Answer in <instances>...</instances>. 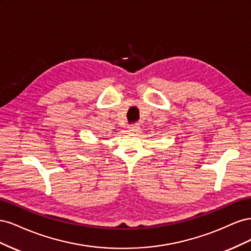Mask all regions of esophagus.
Segmentation results:
<instances>
[{"mask_svg": "<svg viewBox=\"0 0 251 251\" xmlns=\"http://www.w3.org/2000/svg\"><path fill=\"white\" fill-rule=\"evenodd\" d=\"M127 130L131 133H138L140 131V127L138 125H131V126H128Z\"/></svg>", "mask_w": 251, "mask_h": 251, "instance_id": "obj_1", "label": "esophagus"}]
</instances>
